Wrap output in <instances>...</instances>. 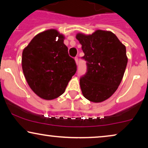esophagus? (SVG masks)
Returning <instances> with one entry per match:
<instances>
[{
    "instance_id": "obj_1",
    "label": "esophagus",
    "mask_w": 148,
    "mask_h": 148,
    "mask_svg": "<svg viewBox=\"0 0 148 148\" xmlns=\"http://www.w3.org/2000/svg\"><path fill=\"white\" fill-rule=\"evenodd\" d=\"M75 60L76 63H77V64H78V62H79V60H78V57H75Z\"/></svg>"
}]
</instances>
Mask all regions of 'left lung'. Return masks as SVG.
Returning <instances> with one entry per match:
<instances>
[{"label": "left lung", "mask_w": 148, "mask_h": 148, "mask_svg": "<svg viewBox=\"0 0 148 148\" xmlns=\"http://www.w3.org/2000/svg\"><path fill=\"white\" fill-rule=\"evenodd\" d=\"M76 38L87 62V71L79 79L82 94L91 102H103L116 92L122 81L128 61L126 48L111 32L77 34Z\"/></svg>", "instance_id": "1"}]
</instances>
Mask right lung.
I'll list each match as a JSON object with an SVG mask.
<instances>
[{
    "mask_svg": "<svg viewBox=\"0 0 148 148\" xmlns=\"http://www.w3.org/2000/svg\"><path fill=\"white\" fill-rule=\"evenodd\" d=\"M64 36L56 29L36 35L22 53V69L34 92L45 100L63 94L77 71L74 58L68 53Z\"/></svg>",
    "mask_w": 148,
    "mask_h": 148,
    "instance_id": "right-lung-1",
    "label": "right lung"
}]
</instances>
